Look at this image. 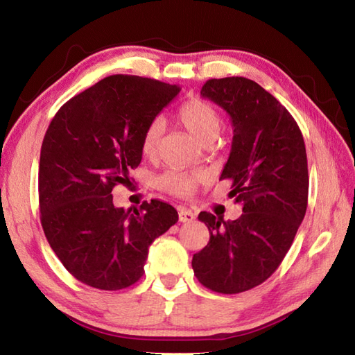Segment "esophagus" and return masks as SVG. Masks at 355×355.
I'll use <instances>...</instances> for the list:
<instances>
[{"instance_id": "esophagus-1", "label": "esophagus", "mask_w": 355, "mask_h": 355, "mask_svg": "<svg viewBox=\"0 0 355 355\" xmlns=\"http://www.w3.org/2000/svg\"><path fill=\"white\" fill-rule=\"evenodd\" d=\"M194 220V213L190 211V209H179V222L182 223H190Z\"/></svg>"}]
</instances>
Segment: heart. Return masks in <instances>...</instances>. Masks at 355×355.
Listing matches in <instances>:
<instances>
[{
    "instance_id": "obj_1",
    "label": "heart",
    "mask_w": 355,
    "mask_h": 355,
    "mask_svg": "<svg viewBox=\"0 0 355 355\" xmlns=\"http://www.w3.org/2000/svg\"><path fill=\"white\" fill-rule=\"evenodd\" d=\"M178 118L182 125L202 144H211L222 128V118L218 110L202 99H190L180 105ZM164 133V122L161 118L151 119L142 133V155L151 157L156 155L159 142ZM199 175H185L179 171H165L157 178L156 184L161 190L175 196H190L199 184Z\"/></svg>"
}]
</instances>
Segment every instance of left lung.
<instances>
[{
	"instance_id": "8db88e82",
	"label": "left lung",
	"mask_w": 355,
	"mask_h": 355,
	"mask_svg": "<svg viewBox=\"0 0 355 355\" xmlns=\"http://www.w3.org/2000/svg\"><path fill=\"white\" fill-rule=\"evenodd\" d=\"M200 95L231 118L234 136L220 180H231L230 198L243 205V213L228 222L207 211L199 214L209 241L193 256L191 266L205 288L237 294L279 268L305 218V142L286 108L251 79H209Z\"/></svg>"
}]
</instances>
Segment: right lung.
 I'll use <instances>...</instances> for the list:
<instances>
[{"mask_svg":"<svg viewBox=\"0 0 355 355\" xmlns=\"http://www.w3.org/2000/svg\"><path fill=\"white\" fill-rule=\"evenodd\" d=\"M180 87L112 75L64 104L41 146V225L66 270L83 284L118 291L142 277L148 247L178 222L167 202L113 205L112 190L128 185L141 164L147 124Z\"/></svg>","mask_w":355,"mask_h":355,"instance_id":"1","label":"right lung"}]
</instances>
